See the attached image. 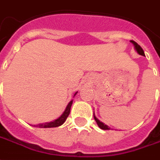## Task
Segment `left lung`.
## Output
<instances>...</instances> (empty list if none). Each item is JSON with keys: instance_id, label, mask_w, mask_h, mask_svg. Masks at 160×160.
Listing matches in <instances>:
<instances>
[{"instance_id": "left-lung-1", "label": "left lung", "mask_w": 160, "mask_h": 160, "mask_svg": "<svg viewBox=\"0 0 160 160\" xmlns=\"http://www.w3.org/2000/svg\"><path fill=\"white\" fill-rule=\"evenodd\" d=\"M130 41H131V43H132V45L134 46V48H135V50H136L137 52L139 53L140 55L145 56V53H144L143 49H142V48L140 47V46H139V45L137 44L136 42L133 41V40H130ZM94 118H95V121H96V123H97V125H98V127H99L101 129H103V130H109V129H110V128H109L108 126L105 125L104 123H102V122H100V121H99L98 119L96 118V116H95V114H94Z\"/></svg>"}]
</instances>
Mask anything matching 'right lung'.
I'll return each mask as SVG.
<instances>
[{
  "label": "right lung",
  "instance_id": "right-lung-1",
  "mask_svg": "<svg viewBox=\"0 0 160 160\" xmlns=\"http://www.w3.org/2000/svg\"><path fill=\"white\" fill-rule=\"evenodd\" d=\"M77 93H75L74 96L77 95ZM72 102H73V101L71 100L69 103H68L67 107L65 108V110L64 111V113L60 115L59 117L56 120H54L52 122H46V123H40V124H38V125H36L35 127H38V128H56V127H59V126L63 125L64 124V122L66 121V119L69 116V114H70V112H71V105H72Z\"/></svg>",
  "mask_w": 160,
  "mask_h": 160
}]
</instances>
